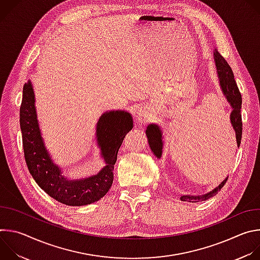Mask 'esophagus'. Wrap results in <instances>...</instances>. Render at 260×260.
<instances>
[{
	"mask_svg": "<svg viewBox=\"0 0 260 260\" xmlns=\"http://www.w3.org/2000/svg\"><path fill=\"white\" fill-rule=\"evenodd\" d=\"M136 119L139 124L147 122L148 120H149V112H148L145 108H142V107L139 108L137 110V113H136Z\"/></svg>",
	"mask_w": 260,
	"mask_h": 260,
	"instance_id": "34e87169",
	"label": "esophagus"
}]
</instances>
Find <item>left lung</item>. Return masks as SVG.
I'll use <instances>...</instances> for the list:
<instances>
[{"label": "left lung", "instance_id": "left-lung-1", "mask_svg": "<svg viewBox=\"0 0 260 260\" xmlns=\"http://www.w3.org/2000/svg\"><path fill=\"white\" fill-rule=\"evenodd\" d=\"M214 59L217 68V74L220 81V87L222 92L225 95L228 102L231 104L233 111L231 113V123L236 133V140L238 148L240 147L242 140V132H243V123H242V115H241V108H242V95L235 80V76L232 68L225 58L222 56L216 49L214 51ZM146 135L148 138V143H149L150 149L154 153V155L158 158L161 157L162 154V133L160 127L157 124H149L146 129ZM228 178L219 184V186L211 190L210 192L203 196H182L180 198L183 202L188 203H199L206 201L212 197H214L218 191L224 186Z\"/></svg>", "mask_w": 260, "mask_h": 260}]
</instances>
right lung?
I'll return each instance as SVG.
<instances>
[{"mask_svg": "<svg viewBox=\"0 0 260 260\" xmlns=\"http://www.w3.org/2000/svg\"><path fill=\"white\" fill-rule=\"evenodd\" d=\"M20 129L24 158L36 183L52 199L67 206H85L101 200L113 183L117 153L125 135L133 128V117L124 111L104 113L98 123L95 138L106 166L93 176L68 179L56 166L47 149L37 119L31 82L23 85L20 105Z\"/></svg>", "mask_w": 260, "mask_h": 260, "instance_id": "right-lung-1", "label": "right lung"}]
</instances>
